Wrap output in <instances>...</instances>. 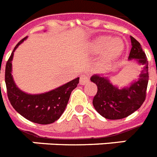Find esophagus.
Returning <instances> with one entry per match:
<instances>
[{
    "mask_svg": "<svg viewBox=\"0 0 157 157\" xmlns=\"http://www.w3.org/2000/svg\"><path fill=\"white\" fill-rule=\"evenodd\" d=\"M89 80L90 78L87 75H81V77H80V84H81V85H86V84L89 82Z\"/></svg>",
    "mask_w": 157,
    "mask_h": 157,
    "instance_id": "34e87169",
    "label": "esophagus"
}]
</instances>
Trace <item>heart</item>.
I'll return each mask as SVG.
<instances>
[{"label":"heart","mask_w":157,"mask_h":157,"mask_svg":"<svg viewBox=\"0 0 157 157\" xmlns=\"http://www.w3.org/2000/svg\"><path fill=\"white\" fill-rule=\"evenodd\" d=\"M90 51L92 53H101L99 66L102 68L108 67L121 55L124 49V44L119 38L111 39L108 36H99L90 43Z\"/></svg>","instance_id":"b5f03b06"}]
</instances>
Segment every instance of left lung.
Here are the masks:
<instances>
[{"mask_svg":"<svg viewBox=\"0 0 157 157\" xmlns=\"http://www.w3.org/2000/svg\"><path fill=\"white\" fill-rule=\"evenodd\" d=\"M131 48L128 61H133L141 67L138 78L124 87H118L111 82L110 77L94 75L90 81L98 86L93 105L98 113L109 120L128 117L137 110L144 102L148 82V62L140 43L130 36Z\"/></svg>","mask_w":157,"mask_h":157,"instance_id":"8db88e82","label":"left lung"}]
</instances>
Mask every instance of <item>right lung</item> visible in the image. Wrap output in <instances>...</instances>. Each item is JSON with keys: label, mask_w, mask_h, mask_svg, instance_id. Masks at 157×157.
Returning a JSON list of instances; mask_svg holds the SVG:
<instances>
[{"label": "right lung", "mask_w": 157, "mask_h": 157, "mask_svg": "<svg viewBox=\"0 0 157 157\" xmlns=\"http://www.w3.org/2000/svg\"><path fill=\"white\" fill-rule=\"evenodd\" d=\"M27 38H24L17 44L6 63L5 84L8 98L17 113L26 119L40 124H52L58 120L64 112L71 91L78 84L79 78L44 93L32 94L21 90L13 79L12 61L16 49Z\"/></svg>", "instance_id": "obj_1"}]
</instances>
